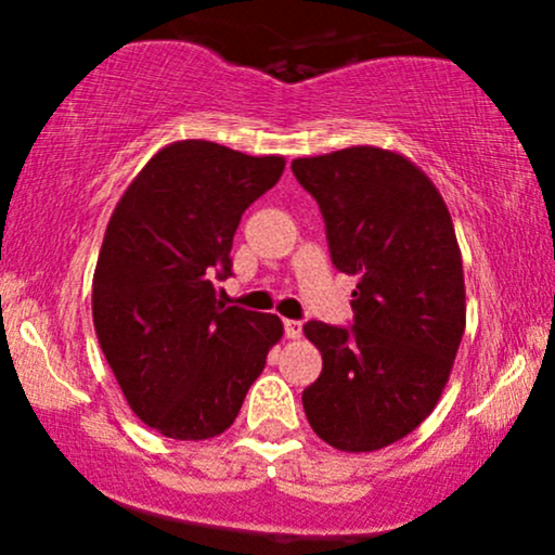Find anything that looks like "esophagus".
Listing matches in <instances>:
<instances>
[{"mask_svg":"<svg viewBox=\"0 0 555 555\" xmlns=\"http://www.w3.org/2000/svg\"><path fill=\"white\" fill-rule=\"evenodd\" d=\"M284 334H286V339H299V336H302V323L289 321V318H286V321H284Z\"/></svg>","mask_w":555,"mask_h":555,"instance_id":"esophagus-1","label":"esophagus"}]
</instances>
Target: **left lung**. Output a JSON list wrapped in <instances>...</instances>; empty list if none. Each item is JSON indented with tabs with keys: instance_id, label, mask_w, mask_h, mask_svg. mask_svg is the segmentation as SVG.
Returning a JSON list of instances; mask_svg holds the SVG:
<instances>
[{
	"instance_id": "8db88e82",
	"label": "left lung",
	"mask_w": 555,
	"mask_h": 555,
	"mask_svg": "<svg viewBox=\"0 0 555 555\" xmlns=\"http://www.w3.org/2000/svg\"><path fill=\"white\" fill-rule=\"evenodd\" d=\"M292 171L321 206L334 266L358 276L352 328H302L323 354L305 415L334 449H386L430 415L454 367L467 321L454 221L397 151L352 145L295 158Z\"/></svg>"
}]
</instances>
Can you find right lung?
Instances as JSON below:
<instances>
[{
	"label": "right lung",
	"mask_w": 555,
	"mask_h": 555,
	"mask_svg": "<svg viewBox=\"0 0 555 555\" xmlns=\"http://www.w3.org/2000/svg\"><path fill=\"white\" fill-rule=\"evenodd\" d=\"M284 156L177 140L119 197L93 271V326L127 404L177 441L221 436L282 339L279 315L224 308L242 214L279 182Z\"/></svg>",
	"instance_id": "add662e5"
}]
</instances>
